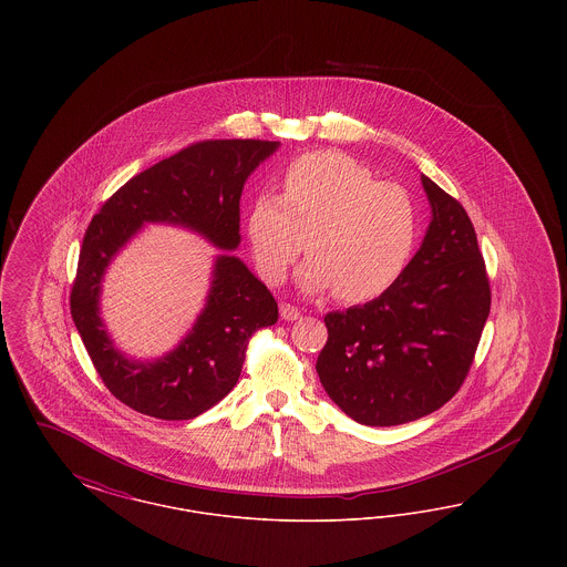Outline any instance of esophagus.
I'll return each mask as SVG.
<instances>
[{"mask_svg":"<svg viewBox=\"0 0 567 567\" xmlns=\"http://www.w3.org/2000/svg\"><path fill=\"white\" fill-rule=\"evenodd\" d=\"M299 310H297L296 306H291V303H282L280 306V317L285 319V321H297L299 319Z\"/></svg>","mask_w":567,"mask_h":567,"instance_id":"obj_1","label":"esophagus"}]
</instances>
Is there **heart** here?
Masks as SVG:
<instances>
[{
    "label": "heart",
    "mask_w": 567,
    "mask_h": 567,
    "mask_svg": "<svg viewBox=\"0 0 567 567\" xmlns=\"http://www.w3.org/2000/svg\"><path fill=\"white\" fill-rule=\"evenodd\" d=\"M259 274L280 285L299 252H310L297 280L308 293L333 291L368 301L389 291L416 246L419 218L408 190L378 183L349 155L321 151L291 163L280 195H259L246 218Z\"/></svg>",
    "instance_id": "b5f03b06"
}]
</instances>
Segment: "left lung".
Here are the masks:
<instances>
[{"label": "left lung", "instance_id": "8db88e82", "mask_svg": "<svg viewBox=\"0 0 567 567\" xmlns=\"http://www.w3.org/2000/svg\"><path fill=\"white\" fill-rule=\"evenodd\" d=\"M432 223L398 282L324 317L317 372L352 421L391 427L446 404L467 377L491 310L476 231L463 206L427 176Z\"/></svg>", "mask_w": 567, "mask_h": 567}]
</instances>
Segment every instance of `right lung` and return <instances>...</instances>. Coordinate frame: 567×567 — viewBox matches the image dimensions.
Segmentation results:
<instances>
[{
    "label": "right lung",
    "instance_id": "1",
    "mask_svg": "<svg viewBox=\"0 0 567 567\" xmlns=\"http://www.w3.org/2000/svg\"><path fill=\"white\" fill-rule=\"evenodd\" d=\"M276 148L268 140L195 142L127 181L89 223L70 310L97 374L135 412L187 421L218 404L240 378L252 333L278 321V303L238 257L223 252L187 338L162 359L132 361L100 319L104 271L144 223L181 225L223 250L238 248L244 183Z\"/></svg>",
    "mask_w": 567,
    "mask_h": 567
}]
</instances>
